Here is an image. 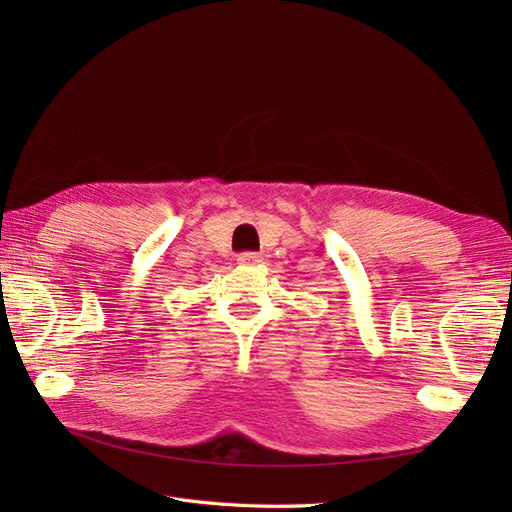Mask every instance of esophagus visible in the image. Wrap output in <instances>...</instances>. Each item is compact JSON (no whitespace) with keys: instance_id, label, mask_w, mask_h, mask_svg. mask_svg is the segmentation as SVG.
I'll return each instance as SVG.
<instances>
[{"instance_id":"obj_1","label":"esophagus","mask_w":512,"mask_h":512,"mask_svg":"<svg viewBox=\"0 0 512 512\" xmlns=\"http://www.w3.org/2000/svg\"><path fill=\"white\" fill-rule=\"evenodd\" d=\"M237 262L239 265H258V262H262L260 254H254V252H243L237 256Z\"/></svg>"}]
</instances>
